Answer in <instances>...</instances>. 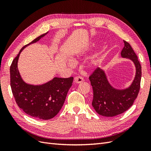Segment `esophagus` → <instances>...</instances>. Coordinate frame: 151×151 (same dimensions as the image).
Here are the masks:
<instances>
[{
    "instance_id": "obj_1",
    "label": "esophagus",
    "mask_w": 151,
    "mask_h": 151,
    "mask_svg": "<svg viewBox=\"0 0 151 151\" xmlns=\"http://www.w3.org/2000/svg\"><path fill=\"white\" fill-rule=\"evenodd\" d=\"M84 81V78H83V77H80V76L76 77H75V79H74V82L77 84H80L81 83H83Z\"/></svg>"
}]
</instances>
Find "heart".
<instances>
[{
  "mask_svg": "<svg viewBox=\"0 0 151 151\" xmlns=\"http://www.w3.org/2000/svg\"><path fill=\"white\" fill-rule=\"evenodd\" d=\"M93 45H95V43H94ZM83 53V50H82V48H78V50L76 52L75 55L77 57H79ZM99 62H100V59L98 57H94L90 60L89 65L91 67H97L99 64ZM67 63L68 65H72V62L70 60H68Z\"/></svg>",
  "mask_w": 151,
  "mask_h": 151,
  "instance_id": "1",
  "label": "heart"
}]
</instances>
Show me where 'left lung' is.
<instances>
[{
  "instance_id": "8db88e82",
  "label": "left lung",
  "mask_w": 151,
  "mask_h": 151,
  "mask_svg": "<svg viewBox=\"0 0 151 151\" xmlns=\"http://www.w3.org/2000/svg\"><path fill=\"white\" fill-rule=\"evenodd\" d=\"M123 42L125 46L121 52V57L131 60L135 68V77L130 85L123 89L115 88L109 83L105 70L99 67L89 77L93 89L92 105L101 116L111 117L125 112L132 106L139 92L141 65L130 45L125 41Z\"/></svg>"
}]
</instances>
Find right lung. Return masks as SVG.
I'll return each mask as SVG.
<instances>
[{
  "mask_svg": "<svg viewBox=\"0 0 151 151\" xmlns=\"http://www.w3.org/2000/svg\"><path fill=\"white\" fill-rule=\"evenodd\" d=\"M48 33L49 31L39 36L22 47L10 67L11 87L17 105L26 114L40 120H50L57 115L65 102L74 79L72 77H55L46 83L34 85L26 83L22 78L17 68L21 52L29 45L38 42Z\"/></svg>",
  "mask_w": 151,
  "mask_h": 151,
  "instance_id": "right-lung-1",
  "label": "right lung"
}]
</instances>
